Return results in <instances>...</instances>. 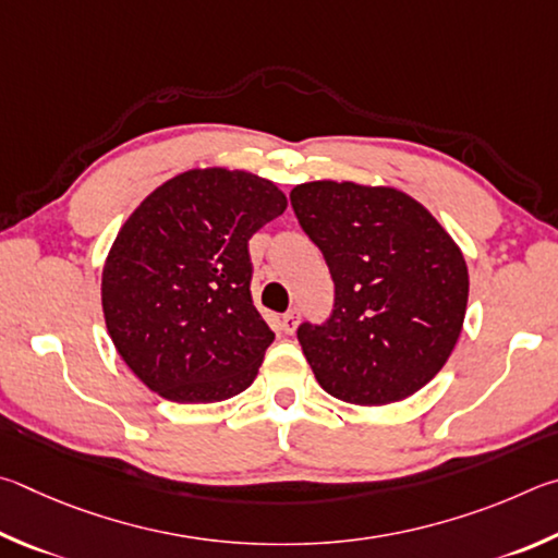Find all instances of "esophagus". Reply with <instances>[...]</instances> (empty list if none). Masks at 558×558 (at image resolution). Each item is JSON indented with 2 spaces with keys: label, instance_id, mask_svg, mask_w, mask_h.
<instances>
[{
  "label": "esophagus",
  "instance_id": "34e87169",
  "mask_svg": "<svg viewBox=\"0 0 558 558\" xmlns=\"http://www.w3.org/2000/svg\"><path fill=\"white\" fill-rule=\"evenodd\" d=\"M296 328H299V311L294 308V311H289V314L281 316V330L291 336Z\"/></svg>",
  "mask_w": 558,
  "mask_h": 558
}]
</instances>
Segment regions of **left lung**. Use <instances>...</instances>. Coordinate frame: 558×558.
I'll use <instances>...</instances> for the list:
<instances>
[{
	"instance_id": "obj_1",
	"label": "left lung",
	"mask_w": 558,
	"mask_h": 558,
	"mask_svg": "<svg viewBox=\"0 0 558 558\" xmlns=\"http://www.w3.org/2000/svg\"><path fill=\"white\" fill-rule=\"evenodd\" d=\"M291 205L336 284L326 324H301L296 333L318 385L363 407L412 397L446 365L463 330L461 247L392 185L308 181L294 185Z\"/></svg>"
}]
</instances>
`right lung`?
Returning <instances> with one entry per match:
<instances>
[{"instance_id":"1","label":"right lung","mask_w":558,"mask_h":558,"mask_svg":"<svg viewBox=\"0 0 558 558\" xmlns=\"http://www.w3.org/2000/svg\"><path fill=\"white\" fill-rule=\"evenodd\" d=\"M287 205L262 175L208 166L161 183L124 220L102 267V314L151 392L210 404L254 383L274 333L252 304L250 238Z\"/></svg>"}]
</instances>
